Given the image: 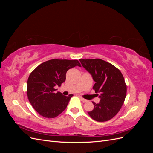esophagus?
Returning <instances> with one entry per match:
<instances>
[{
    "label": "esophagus",
    "mask_w": 153,
    "mask_h": 153,
    "mask_svg": "<svg viewBox=\"0 0 153 153\" xmlns=\"http://www.w3.org/2000/svg\"><path fill=\"white\" fill-rule=\"evenodd\" d=\"M80 100L83 101V102H84V103H86V102H87V100H85V99H84V98H81V97H80Z\"/></svg>",
    "instance_id": "esophagus-1"
}]
</instances>
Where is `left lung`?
Segmentation results:
<instances>
[{
  "label": "left lung",
  "mask_w": 153,
  "mask_h": 153,
  "mask_svg": "<svg viewBox=\"0 0 153 153\" xmlns=\"http://www.w3.org/2000/svg\"><path fill=\"white\" fill-rule=\"evenodd\" d=\"M82 66L92 76L93 89L99 96V103L88 114L98 122L113 118L121 108L126 96V85L123 74L112 64L100 59H80Z\"/></svg>",
  "instance_id": "obj_1"
}]
</instances>
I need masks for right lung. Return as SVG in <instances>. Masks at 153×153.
<instances>
[{
  "instance_id": "add662e5",
  "label": "right lung",
  "mask_w": 153,
  "mask_h": 153,
  "mask_svg": "<svg viewBox=\"0 0 153 153\" xmlns=\"http://www.w3.org/2000/svg\"><path fill=\"white\" fill-rule=\"evenodd\" d=\"M81 67L77 60L52 59L46 61L32 71L27 80V94L32 107L47 118H54L61 114L73 94L63 96L55 91V87L61 86L66 80L68 69Z\"/></svg>"
}]
</instances>
